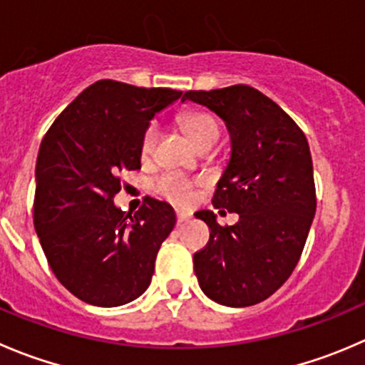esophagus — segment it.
I'll list each match as a JSON object with an SVG mask.
<instances>
[{
  "label": "esophagus",
  "mask_w": 365,
  "mask_h": 365,
  "mask_svg": "<svg viewBox=\"0 0 365 365\" xmlns=\"http://www.w3.org/2000/svg\"><path fill=\"white\" fill-rule=\"evenodd\" d=\"M190 219V214L189 212H183V210H176V221H178V225H183V222H187Z\"/></svg>",
  "instance_id": "34e87169"
}]
</instances>
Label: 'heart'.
Wrapping results in <instances>:
<instances>
[{"label":"heart","instance_id":"1","mask_svg":"<svg viewBox=\"0 0 365 365\" xmlns=\"http://www.w3.org/2000/svg\"><path fill=\"white\" fill-rule=\"evenodd\" d=\"M180 125L185 130L187 135L190 137L194 144L197 148L205 146H214L219 139V125L210 114L200 110H190L182 114L180 118ZM158 140V126L155 123L148 125V128L144 130L143 137H140V155L143 157H150L153 153L155 146H157ZM155 192L158 196L165 197L168 201L175 205H185L189 203L190 197H192V189L194 182L187 176L180 175L175 171H165L162 175H158L157 178L151 183Z\"/></svg>","mask_w":365,"mask_h":365}]
</instances>
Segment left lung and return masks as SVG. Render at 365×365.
<instances>
[{
    "instance_id": "left-lung-1",
    "label": "left lung",
    "mask_w": 365,
    "mask_h": 365,
    "mask_svg": "<svg viewBox=\"0 0 365 365\" xmlns=\"http://www.w3.org/2000/svg\"><path fill=\"white\" fill-rule=\"evenodd\" d=\"M185 100L228 126L232 158L212 205L239 214L233 226L217 225L212 210L194 214L210 228L194 272L215 303L257 305L287 282L309 237L317 205L309 143L287 112L250 85L189 91Z\"/></svg>"
}]
</instances>
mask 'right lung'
I'll return each instance as SVG.
<instances>
[{"instance_id":"1","label":"right lung","mask_w":365,"mask_h":365,"mask_svg":"<svg viewBox=\"0 0 365 365\" xmlns=\"http://www.w3.org/2000/svg\"><path fill=\"white\" fill-rule=\"evenodd\" d=\"M182 91L100 80L74 98L42 139L34 226L48 264L78 299L119 307L150 285L175 210L146 197L135 214L114 205L123 171L140 169V137Z\"/></svg>"}]
</instances>
